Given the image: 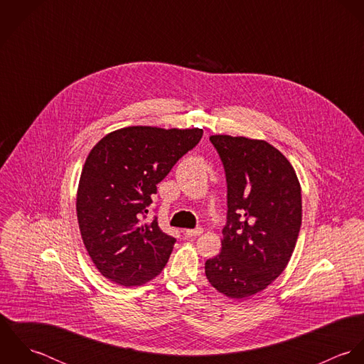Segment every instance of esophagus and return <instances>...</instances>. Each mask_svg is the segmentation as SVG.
I'll return each instance as SVG.
<instances>
[{"mask_svg": "<svg viewBox=\"0 0 364 364\" xmlns=\"http://www.w3.org/2000/svg\"><path fill=\"white\" fill-rule=\"evenodd\" d=\"M203 232V228L202 227H196V228H192V230H186L185 231V234L188 235V237H198V235H200Z\"/></svg>", "mask_w": 364, "mask_h": 364, "instance_id": "1", "label": "esophagus"}]
</instances>
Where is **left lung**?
<instances>
[{
    "label": "left lung",
    "instance_id": "obj_1",
    "mask_svg": "<svg viewBox=\"0 0 364 364\" xmlns=\"http://www.w3.org/2000/svg\"><path fill=\"white\" fill-rule=\"evenodd\" d=\"M227 182L221 252L206 260L214 289L245 299L282 274L301 227V188L294 168L263 140L211 136Z\"/></svg>",
    "mask_w": 364,
    "mask_h": 364
}]
</instances>
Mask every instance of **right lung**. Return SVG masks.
I'll return each instance as SVG.
<instances>
[{
	"mask_svg": "<svg viewBox=\"0 0 364 364\" xmlns=\"http://www.w3.org/2000/svg\"><path fill=\"white\" fill-rule=\"evenodd\" d=\"M202 129L132 126L91 150L77 192L81 237L97 269L113 283L140 286L161 273L176 240L147 218L151 196L172 166L198 146Z\"/></svg>",
	"mask_w": 364,
	"mask_h": 364,
	"instance_id": "add662e5",
	"label": "right lung"
}]
</instances>
